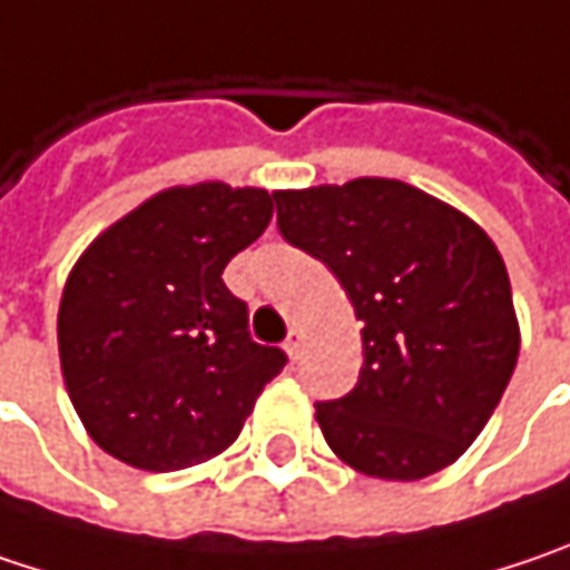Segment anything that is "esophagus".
Here are the masks:
<instances>
[{
  "instance_id": "esophagus-1",
  "label": "esophagus",
  "mask_w": 570,
  "mask_h": 570,
  "mask_svg": "<svg viewBox=\"0 0 570 570\" xmlns=\"http://www.w3.org/2000/svg\"><path fill=\"white\" fill-rule=\"evenodd\" d=\"M284 352L289 354V361H296V357H299V352H303V335H299V332H296V328H293V332H289V335H286Z\"/></svg>"
}]
</instances>
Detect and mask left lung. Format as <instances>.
Returning <instances> with one entry per match:
<instances>
[{
	"label": "left lung",
	"mask_w": 570,
	"mask_h": 570,
	"mask_svg": "<svg viewBox=\"0 0 570 570\" xmlns=\"http://www.w3.org/2000/svg\"><path fill=\"white\" fill-rule=\"evenodd\" d=\"M274 199L281 235L338 277L364 322L357 384L316 403L328 449L384 481L449 468L493 416L519 357L497 245L449 203L384 177Z\"/></svg>",
	"instance_id": "left-lung-1"
}]
</instances>
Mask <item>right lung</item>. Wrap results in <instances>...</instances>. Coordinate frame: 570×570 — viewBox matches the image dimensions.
Masks as SVG:
<instances>
[{"label":"right lung","instance_id":"obj_1","mask_svg":"<svg viewBox=\"0 0 570 570\" xmlns=\"http://www.w3.org/2000/svg\"><path fill=\"white\" fill-rule=\"evenodd\" d=\"M271 216L274 196L257 186H170L80 254L57 348L70 403L102 452L164 474L238 439L286 354L252 342L248 306L222 271Z\"/></svg>","mask_w":570,"mask_h":570}]
</instances>
